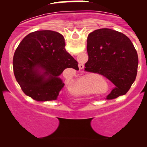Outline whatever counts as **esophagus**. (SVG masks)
<instances>
[{
  "instance_id": "esophagus-1",
  "label": "esophagus",
  "mask_w": 147,
  "mask_h": 147,
  "mask_svg": "<svg viewBox=\"0 0 147 147\" xmlns=\"http://www.w3.org/2000/svg\"><path fill=\"white\" fill-rule=\"evenodd\" d=\"M84 65L83 64H79V68L80 69V70H82V69L84 68Z\"/></svg>"
}]
</instances>
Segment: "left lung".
Segmentation results:
<instances>
[{
	"label": "left lung",
	"instance_id": "1",
	"mask_svg": "<svg viewBox=\"0 0 147 147\" xmlns=\"http://www.w3.org/2000/svg\"><path fill=\"white\" fill-rule=\"evenodd\" d=\"M87 52L86 71L103 75L115 85L106 99L125 95L138 72V53L131 40L114 30H96L88 36Z\"/></svg>",
	"mask_w": 147,
	"mask_h": 147
}]
</instances>
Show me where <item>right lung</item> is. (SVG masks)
Here are the masks:
<instances>
[{"mask_svg":"<svg viewBox=\"0 0 147 147\" xmlns=\"http://www.w3.org/2000/svg\"><path fill=\"white\" fill-rule=\"evenodd\" d=\"M65 46L63 36L51 30L24 37L14 52L13 68L25 95L38 102L57 99L64 86L59 75L67 68L79 70L78 62Z\"/></svg>","mask_w":147,"mask_h":147,"instance_id":"1","label":"right lung"}]
</instances>
